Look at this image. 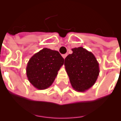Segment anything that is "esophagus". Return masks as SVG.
Masks as SVG:
<instances>
[{"label": "esophagus", "instance_id": "1", "mask_svg": "<svg viewBox=\"0 0 121 121\" xmlns=\"http://www.w3.org/2000/svg\"><path fill=\"white\" fill-rule=\"evenodd\" d=\"M67 54H63L62 55V57H63V58L64 59H65V57H67Z\"/></svg>", "mask_w": 121, "mask_h": 121}]
</instances>
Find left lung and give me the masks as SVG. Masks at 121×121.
I'll return each instance as SVG.
<instances>
[{
  "label": "left lung",
  "mask_w": 121,
  "mask_h": 121,
  "mask_svg": "<svg viewBox=\"0 0 121 121\" xmlns=\"http://www.w3.org/2000/svg\"><path fill=\"white\" fill-rule=\"evenodd\" d=\"M65 59L64 65L72 86L76 91L85 92L96 82L100 72L95 56L82 47L72 49Z\"/></svg>",
  "instance_id": "1"
}]
</instances>
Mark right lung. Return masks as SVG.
<instances>
[{
    "label": "right lung",
    "instance_id": "right-lung-1",
    "mask_svg": "<svg viewBox=\"0 0 121 121\" xmlns=\"http://www.w3.org/2000/svg\"><path fill=\"white\" fill-rule=\"evenodd\" d=\"M64 59L57 51L43 48L31 57L26 67L28 80L39 90L52 85Z\"/></svg>",
    "mask_w": 121,
    "mask_h": 121
}]
</instances>
